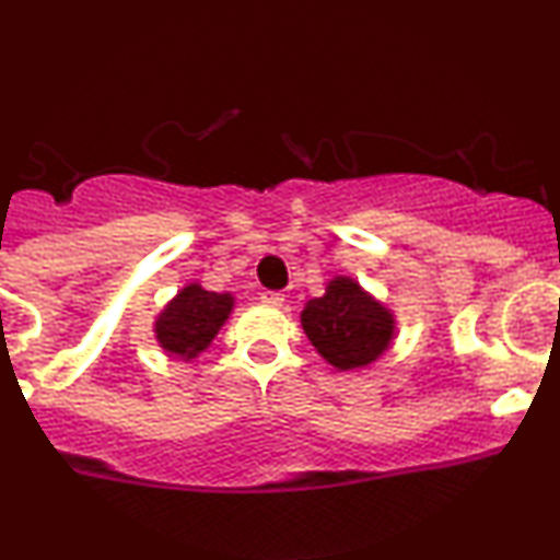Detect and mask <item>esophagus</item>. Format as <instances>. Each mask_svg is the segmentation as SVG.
<instances>
[{"instance_id": "1", "label": "esophagus", "mask_w": 560, "mask_h": 560, "mask_svg": "<svg viewBox=\"0 0 560 560\" xmlns=\"http://www.w3.org/2000/svg\"><path fill=\"white\" fill-rule=\"evenodd\" d=\"M260 300L266 302V305H273V307L284 305V294H281V292H262Z\"/></svg>"}]
</instances>
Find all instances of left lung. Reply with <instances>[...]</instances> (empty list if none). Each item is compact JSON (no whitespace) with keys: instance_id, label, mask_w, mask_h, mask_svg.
I'll return each mask as SVG.
<instances>
[{"instance_id":"8db88e82","label":"left lung","mask_w":560,"mask_h":560,"mask_svg":"<svg viewBox=\"0 0 560 560\" xmlns=\"http://www.w3.org/2000/svg\"><path fill=\"white\" fill-rule=\"evenodd\" d=\"M302 329L318 355L339 371L365 369L395 339V313L352 276H334L320 298L305 302Z\"/></svg>"}]
</instances>
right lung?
<instances>
[{"label":"right lung","mask_w":560,"mask_h":560,"mask_svg":"<svg viewBox=\"0 0 560 560\" xmlns=\"http://www.w3.org/2000/svg\"><path fill=\"white\" fill-rule=\"evenodd\" d=\"M234 311V294L208 292L191 281L178 289L176 298L155 318V339L165 355L191 361L205 352Z\"/></svg>","instance_id":"1"}]
</instances>
